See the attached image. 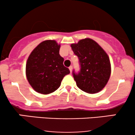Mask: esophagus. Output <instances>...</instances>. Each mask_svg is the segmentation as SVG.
<instances>
[{
    "mask_svg": "<svg viewBox=\"0 0 135 135\" xmlns=\"http://www.w3.org/2000/svg\"><path fill=\"white\" fill-rule=\"evenodd\" d=\"M69 70H70V73H72V66H70L69 67Z\"/></svg>",
    "mask_w": 135,
    "mask_h": 135,
    "instance_id": "1",
    "label": "esophagus"
}]
</instances>
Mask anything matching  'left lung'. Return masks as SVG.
Masks as SVG:
<instances>
[{
	"label": "left lung",
	"mask_w": 135,
	"mask_h": 135,
	"mask_svg": "<svg viewBox=\"0 0 135 135\" xmlns=\"http://www.w3.org/2000/svg\"><path fill=\"white\" fill-rule=\"evenodd\" d=\"M70 46L80 65V72H73L77 87L89 94L100 92L106 86L111 74L110 61L107 52L89 38L80 40Z\"/></svg>",
	"instance_id": "left-lung-1"
}]
</instances>
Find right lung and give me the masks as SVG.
I'll use <instances>...</instances> for the list:
<instances>
[{
    "mask_svg": "<svg viewBox=\"0 0 135 135\" xmlns=\"http://www.w3.org/2000/svg\"><path fill=\"white\" fill-rule=\"evenodd\" d=\"M60 44L55 40L42 41L32 51L26 63V76L36 92L48 94L58 89L61 80L70 74L59 54Z\"/></svg>",
    "mask_w": 135,
    "mask_h": 135,
    "instance_id": "obj_1",
    "label": "right lung"
}]
</instances>
